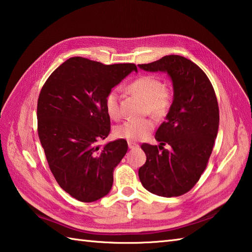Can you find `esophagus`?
<instances>
[{
	"label": "esophagus",
	"instance_id": "obj_1",
	"mask_svg": "<svg viewBox=\"0 0 252 252\" xmlns=\"http://www.w3.org/2000/svg\"><path fill=\"white\" fill-rule=\"evenodd\" d=\"M138 147H139V145H138V143L133 142V141H128V148H129V149H136Z\"/></svg>",
	"mask_w": 252,
	"mask_h": 252
}]
</instances>
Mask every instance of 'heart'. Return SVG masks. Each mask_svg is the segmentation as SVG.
<instances>
[{
  "label": "heart",
  "mask_w": 252,
  "mask_h": 252,
  "mask_svg": "<svg viewBox=\"0 0 252 252\" xmlns=\"http://www.w3.org/2000/svg\"><path fill=\"white\" fill-rule=\"evenodd\" d=\"M130 92L146 100V112L157 117H162L168 112L172 104V95L160 78L151 75H143L129 84ZM106 114L110 119L117 121L121 119L122 112L120 105V92L112 89L105 96L104 101ZM155 128V122L150 117L141 120L127 121L115 128V136L130 141H138L145 138Z\"/></svg>",
  "instance_id": "b5f03b06"
}]
</instances>
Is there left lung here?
Segmentation results:
<instances>
[{
    "instance_id": "left-lung-1",
    "label": "left lung",
    "mask_w": 252,
    "mask_h": 252,
    "mask_svg": "<svg viewBox=\"0 0 252 252\" xmlns=\"http://www.w3.org/2000/svg\"><path fill=\"white\" fill-rule=\"evenodd\" d=\"M138 66L166 73L174 90L165 122L156 132L160 145L141 146L147 161L138 171L140 182L158 196H182L197 184L212 153L220 123L217 95L204 71L184 56L166 55Z\"/></svg>"
}]
</instances>
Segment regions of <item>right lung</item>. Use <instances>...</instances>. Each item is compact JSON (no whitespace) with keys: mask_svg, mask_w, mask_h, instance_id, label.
<instances>
[{"mask_svg":"<svg viewBox=\"0 0 252 252\" xmlns=\"http://www.w3.org/2000/svg\"><path fill=\"white\" fill-rule=\"evenodd\" d=\"M135 64L104 65L70 58L45 81L39 94L38 135L60 187L81 202H94L110 192L113 172L127 152L124 139L97 142L111 130L105 96Z\"/></svg>","mask_w":252,"mask_h":252,"instance_id":"add662e5","label":"right lung"}]
</instances>
